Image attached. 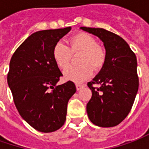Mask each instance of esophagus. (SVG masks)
Listing matches in <instances>:
<instances>
[{
	"label": "esophagus",
	"instance_id": "obj_1",
	"mask_svg": "<svg viewBox=\"0 0 149 149\" xmlns=\"http://www.w3.org/2000/svg\"><path fill=\"white\" fill-rule=\"evenodd\" d=\"M85 87V84H81V83H77L76 84V87H77V90H81V88Z\"/></svg>",
	"mask_w": 149,
	"mask_h": 149
}]
</instances>
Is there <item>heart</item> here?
<instances>
[{"mask_svg":"<svg viewBox=\"0 0 149 149\" xmlns=\"http://www.w3.org/2000/svg\"><path fill=\"white\" fill-rule=\"evenodd\" d=\"M69 47L62 42H57L52 50V57L56 65L60 69H65L69 65L72 53H78V63L77 67H69L63 72L66 80L81 82L91 77L93 68L99 70L106 61V52L97 44L93 36L80 32L71 36L68 40Z\"/></svg>","mask_w":149,"mask_h":149,"instance_id":"heart-1","label":"heart"}]
</instances>
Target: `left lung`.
Listing matches in <instances>:
<instances>
[{"instance_id": "8db88e82", "label": "left lung", "mask_w": 149, "mask_h": 149, "mask_svg": "<svg viewBox=\"0 0 149 149\" xmlns=\"http://www.w3.org/2000/svg\"><path fill=\"white\" fill-rule=\"evenodd\" d=\"M103 42L106 61L93 79L87 83L92 97L87 104V116L98 127L118 125L131 111L139 90L137 58L122 37L102 28L80 27ZM97 84L100 87L94 88Z\"/></svg>"}]
</instances>
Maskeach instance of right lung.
<instances>
[{
	"mask_svg": "<svg viewBox=\"0 0 149 149\" xmlns=\"http://www.w3.org/2000/svg\"><path fill=\"white\" fill-rule=\"evenodd\" d=\"M71 29L36 31L21 44L10 59L7 83L16 109L29 125L42 133L62 127L68 101L76 93L72 81L56 85L62 74L52 57L54 46Z\"/></svg>",
	"mask_w": 149,
	"mask_h": 149,
	"instance_id": "add662e5",
	"label": "right lung"
}]
</instances>
